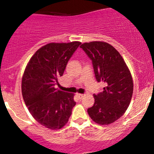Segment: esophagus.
<instances>
[{
	"label": "esophagus",
	"mask_w": 154,
	"mask_h": 154,
	"mask_svg": "<svg viewBox=\"0 0 154 154\" xmlns=\"http://www.w3.org/2000/svg\"><path fill=\"white\" fill-rule=\"evenodd\" d=\"M77 96H78V97L79 98V99H82V98L84 97V95H83V94L79 93V94H77Z\"/></svg>",
	"instance_id": "1"
}]
</instances>
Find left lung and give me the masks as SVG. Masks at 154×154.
I'll list each match as a JSON object with an SVG mask.
<instances>
[{"label": "left lung", "mask_w": 154, "mask_h": 154, "mask_svg": "<svg viewBox=\"0 0 154 154\" xmlns=\"http://www.w3.org/2000/svg\"><path fill=\"white\" fill-rule=\"evenodd\" d=\"M80 48L92 60L97 82L105 84L103 92L93 95L95 103L88 113L98 124L112 123L124 114L131 101V73L119 51L106 42H86Z\"/></svg>", "instance_id": "obj_1"}]
</instances>
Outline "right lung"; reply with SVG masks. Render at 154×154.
<instances>
[{
  "label": "right lung",
  "instance_id": "right-lung-1",
  "mask_svg": "<svg viewBox=\"0 0 154 154\" xmlns=\"http://www.w3.org/2000/svg\"><path fill=\"white\" fill-rule=\"evenodd\" d=\"M81 42L49 43L31 58L21 82L23 99L38 123L50 130H60L75 106L74 94L55 88L73 53Z\"/></svg>",
  "mask_w": 154,
  "mask_h": 154
}]
</instances>
